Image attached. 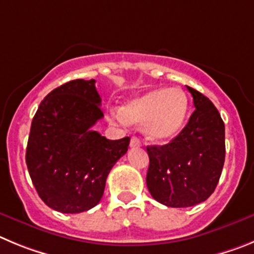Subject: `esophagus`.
I'll return each instance as SVG.
<instances>
[{
  "mask_svg": "<svg viewBox=\"0 0 254 254\" xmlns=\"http://www.w3.org/2000/svg\"><path fill=\"white\" fill-rule=\"evenodd\" d=\"M140 145H141V141L139 138H136V136H132V138L130 139V147L131 148H138V147H140Z\"/></svg>",
  "mask_w": 254,
  "mask_h": 254,
  "instance_id": "1",
  "label": "esophagus"
}]
</instances>
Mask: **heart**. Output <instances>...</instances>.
<instances>
[{
    "instance_id": "b5f03b06",
    "label": "heart",
    "mask_w": 254,
    "mask_h": 254,
    "mask_svg": "<svg viewBox=\"0 0 254 254\" xmlns=\"http://www.w3.org/2000/svg\"><path fill=\"white\" fill-rule=\"evenodd\" d=\"M189 115V97L180 88H153L136 96L123 109L109 113L119 124H144L145 135L153 141H167L181 131Z\"/></svg>"
}]
</instances>
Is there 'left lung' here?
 <instances>
[{"mask_svg": "<svg viewBox=\"0 0 254 254\" xmlns=\"http://www.w3.org/2000/svg\"><path fill=\"white\" fill-rule=\"evenodd\" d=\"M195 111L176 138L147 147V186L154 200L170 207H189L215 190L225 161V127L206 96L187 86Z\"/></svg>", "mask_w": 254, "mask_h": 254, "instance_id": "left-lung-1", "label": "left lung"}]
</instances>
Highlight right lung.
Wrapping results in <instances>:
<instances>
[{
    "label": "right lung",
    "instance_id": "add662e5",
    "mask_svg": "<svg viewBox=\"0 0 254 254\" xmlns=\"http://www.w3.org/2000/svg\"><path fill=\"white\" fill-rule=\"evenodd\" d=\"M95 79L62 84L40 102L27 140L26 164L39 196L53 210L77 214L104 195L107 175L130 138L109 140L91 127L102 119Z\"/></svg>",
    "mask_w": 254,
    "mask_h": 254
}]
</instances>
